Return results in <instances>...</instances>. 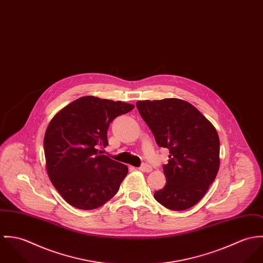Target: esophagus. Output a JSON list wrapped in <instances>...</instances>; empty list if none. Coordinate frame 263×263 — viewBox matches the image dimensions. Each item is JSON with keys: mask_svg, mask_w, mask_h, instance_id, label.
Masks as SVG:
<instances>
[{"mask_svg": "<svg viewBox=\"0 0 263 263\" xmlns=\"http://www.w3.org/2000/svg\"><path fill=\"white\" fill-rule=\"evenodd\" d=\"M139 170H140L141 172H143V173H150V172L152 171V167H151V165H149V164H147V163H143V164L139 167Z\"/></svg>", "mask_w": 263, "mask_h": 263, "instance_id": "obj_1", "label": "esophagus"}]
</instances>
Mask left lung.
<instances>
[{"mask_svg":"<svg viewBox=\"0 0 263 263\" xmlns=\"http://www.w3.org/2000/svg\"><path fill=\"white\" fill-rule=\"evenodd\" d=\"M136 107L157 145L170 150L166 183L154 193L159 204L183 211L199 203L220 166V140L212 123L179 99L138 101Z\"/></svg>","mask_w":263,"mask_h":263,"instance_id":"1","label":"left lung"}]
</instances>
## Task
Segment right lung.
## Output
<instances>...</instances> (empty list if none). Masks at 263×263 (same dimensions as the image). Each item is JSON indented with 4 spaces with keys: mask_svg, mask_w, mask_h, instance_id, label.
I'll return each mask as SVG.
<instances>
[{
    "mask_svg": "<svg viewBox=\"0 0 263 263\" xmlns=\"http://www.w3.org/2000/svg\"><path fill=\"white\" fill-rule=\"evenodd\" d=\"M133 105L82 97L59 112L44 136L48 176L61 197L82 210H93L111 200L128 174V167L102 154L107 131L118 116Z\"/></svg>",
    "mask_w": 263,
    "mask_h": 263,
    "instance_id": "obj_1",
    "label": "right lung"
}]
</instances>
